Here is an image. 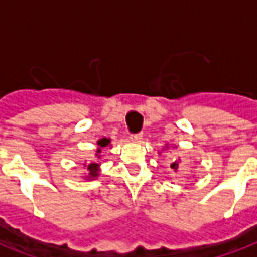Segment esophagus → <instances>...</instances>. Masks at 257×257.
<instances>
[{
    "instance_id": "1",
    "label": "esophagus",
    "mask_w": 257,
    "mask_h": 257,
    "mask_svg": "<svg viewBox=\"0 0 257 257\" xmlns=\"http://www.w3.org/2000/svg\"><path fill=\"white\" fill-rule=\"evenodd\" d=\"M131 140L132 142H136V143H139V142H142V139H143V134H132L131 136Z\"/></svg>"
}]
</instances>
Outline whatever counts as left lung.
<instances>
[{"mask_svg":"<svg viewBox=\"0 0 257 257\" xmlns=\"http://www.w3.org/2000/svg\"><path fill=\"white\" fill-rule=\"evenodd\" d=\"M171 168H172L173 171L176 172V171H178V168H179V160H173L172 164H171Z\"/></svg>","mask_w":257,"mask_h":257,"instance_id":"1","label":"left lung"}]
</instances>
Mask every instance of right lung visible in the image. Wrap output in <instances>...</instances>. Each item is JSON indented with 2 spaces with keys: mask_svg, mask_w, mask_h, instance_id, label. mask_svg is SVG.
Masks as SVG:
<instances>
[{
  "mask_svg": "<svg viewBox=\"0 0 257 257\" xmlns=\"http://www.w3.org/2000/svg\"><path fill=\"white\" fill-rule=\"evenodd\" d=\"M110 145V139H107V138H103V139L97 140V150H96V157L97 158H100V153H101V149H104V147H107V146ZM88 171H89V173H88V176H86V179H95L97 178V175H99V164L97 162H92V164H89L88 165Z\"/></svg>",
  "mask_w": 257,
  "mask_h": 257,
  "instance_id": "right-lung-1",
  "label": "right lung"
}]
</instances>
